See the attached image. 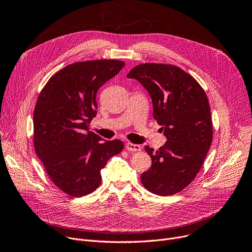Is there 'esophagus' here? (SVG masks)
I'll return each instance as SVG.
<instances>
[{"label":"esophagus","mask_w":252,"mask_h":252,"mask_svg":"<svg viewBox=\"0 0 252 252\" xmlns=\"http://www.w3.org/2000/svg\"><path fill=\"white\" fill-rule=\"evenodd\" d=\"M126 148L127 151H140L141 146L138 144H133V143H126Z\"/></svg>","instance_id":"obj_1"}]
</instances>
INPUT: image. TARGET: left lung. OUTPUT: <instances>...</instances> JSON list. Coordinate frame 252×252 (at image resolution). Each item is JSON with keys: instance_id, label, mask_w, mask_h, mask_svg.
Here are the masks:
<instances>
[{"instance_id": "obj_1", "label": "left lung", "mask_w": 252, "mask_h": 252, "mask_svg": "<svg viewBox=\"0 0 252 252\" xmlns=\"http://www.w3.org/2000/svg\"><path fill=\"white\" fill-rule=\"evenodd\" d=\"M127 77L148 91L153 117L167 140L156 152L145 147L152 165L141 175L143 186L160 196L176 194L194 180L213 141L205 92L190 74L170 64H140Z\"/></svg>"}]
</instances>
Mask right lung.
I'll return each instance as SVG.
<instances>
[{"label": "right lung", "mask_w": 252, "mask_h": 252, "mask_svg": "<svg viewBox=\"0 0 252 252\" xmlns=\"http://www.w3.org/2000/svg\"><path fill=\"white\" fill-rule=\"evenodd\" d=\"M125 66L119 60L67 65L53 75L33 111V144L50 179L66 194L82 197L101 183L100 170L122 152L124 143L89 130L97 114L98 90Z\"/></svg>", "instance_id": "right-lung-1"}]
</instances>
